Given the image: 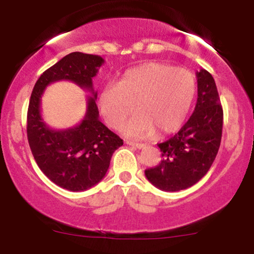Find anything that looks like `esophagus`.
I'll return each mask as SVG.
<instances>
[{
    "label": "esophagus",
    "mask_w": 254,
    "mask_h": 254,
    "mask_svg": "<svg viewBox=\"0 0 254 254\" xmlns=\"http://www.w3.org/2000/svg\"><path fill=\"white\" fill-rule=\"evenodd\" d=\"M125 143L131 145V147L133 148H137V149H143V148L147 147L144 143H137V142H132V141H127Z\"/></svg>",
    "instance_id": "obj_1"
}]
</instances>
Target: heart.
I'll use <instances>...</instances> for the list:
<instances>
[{"mask_svg":"<svg viewBox=\"0 0 254 254\" xmlns=\"http://www.w3.org/2000/svg\"><path fill=\"white\" fill-rule=\"evenodd\" d=\"M196 77L185 68L150 62L131 68L116 86L99 93L98 106L104 121L112 129L125 125L130 137H147L157 130L171 133L179 129L190 112L196 97Z\"/></svg>","mask_w":254,"mask_h":254,"instance_id":"heart-1","label":"heart"}]
</instances>
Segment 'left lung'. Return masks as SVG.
<instances>
[{
	"instance_id": "obj_1",
	"label": "left lung",
	"mask_w": 254,
	"mask_h": 254,
	"mask_svg": "<svg viewBox=\"0 0 254 254\" xmlns=\"http://www.w3.org/2000/svg\"><path fill=\"white\" fill-rule=\"evenodd\" d=\"M198 98L193 113L173 137L159 143L162 160L145 170V177L157 189L176 192L191 188L210 170L220 148L223 110L214 77L197 71Z\"/></svg>"
}]
</instances>
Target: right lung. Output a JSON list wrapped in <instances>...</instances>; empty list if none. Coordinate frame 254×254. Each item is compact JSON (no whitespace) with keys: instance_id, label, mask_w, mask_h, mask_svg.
<instances>
[{"instance_id":"1","label":"right lung","mask_w":254,"mask_h":254,"mask_svg":"<svg viewBox=\"0 0 254 254\" xmlns=\"http://www.w3.org/2000/svg\"><path fill=\"white\" fill-rule=\"evenodd\" d=\"M104 60L97 55L71 52L38 78L27 111V138L37 165L52 183L69 191H84L97 185L110 167L112 154L123 139L99 119L93 77ZM68 79L92 92L85 118L65 130L49 128L40 115V98L52 82Z\"/></svg>"}]
</instances>
